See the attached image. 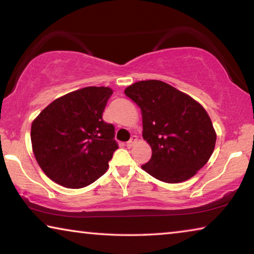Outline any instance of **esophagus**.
<instances>
[{
	"label": "esophagus",
	"mask_w": 254,
	"mask_h": 254,
	"mask_svg": "<svg viewBox=\"0 0 254 254\" xmlns=\"http://www.w3.org/2000/svg\"><path fill=\"white\" fill-rule=\"evenodd\" d=\"M136 141H137V137L135 136V135H133L131 139H130V141H127V148H131V147H133V145H134L135 143H136Z\"/></svg>",
	"instance_id": "obj_1"
}]
</instances>
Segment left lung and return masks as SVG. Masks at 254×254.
Returning a JSON list of instances; mask_svg holds the SVG:
<instances>
[{
    "label": "left lung",
    "mask_w": 254,
    "mask_h": 254,
    "mask_svg": "<svg viewBox=\"0 0 254 254\" xmlns=\"http://www.w3.org/2000/svg\"><path fill=\"white\" fill-rule=\"evenodd\" d=\"M124 93L140 106L142 136L152 150L144 171L160 182L178 184L203 168L214 151L216 132L198 102L156 79L136 81Z\"/></svg>",
    "instance_id": "1"
}]
</instances>
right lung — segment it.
I'll return each instance as SVG.
<instances>
[{"mask_svg":"<svg viewBox=\"0 0 254 254\" xmlns=\"http://www.w3.org/2000/svg\"><path fill=\"white\" fill-rule=\"evenodd\" d=\"M112 88L89 86L56 98L31 126L32 151L42 171L66 188H83L109 168L119 148L102 114Z\"/></svg>","mask_w":254,"mask_h":254,"instance_id":"add662e5","label":"right lung"}]
</instances>
